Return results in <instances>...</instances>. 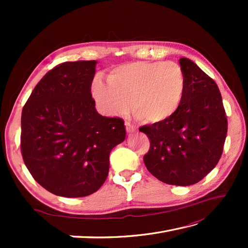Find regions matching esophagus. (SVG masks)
Returning <instances> with one entry per match:
<instances>
[{
	"mask_svg": "<svg viewBox=\"0 0 248 248\" xmlns=\"http://www.w3.org/2000/svg\"><path fill=\"white\" fill-rule=\"evenodd\" d=\"M124 125H125V130H127V132L128 133H132V132H135L136 131V125L135 124H131L130 121H125L124 123Z\"/></svg>",
	"mask_w": 248,
	"mask_h": 248,
	"instance_id": "34e87169",
	"label": "esophagus"
}]
</instances>
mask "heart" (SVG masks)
<instances>
[{"mask_svg": "<svg viewBox=\"0 0 248 248\" xmlns=\"http://www.w3.org/2000/svg\"><path fill=\"white\" fill-rule=\"evenodd\" d=\"M93 98L108 114L133 113L146 123H161L180 107L186 93L182 68L173 62H132L114 68L108 83L93 82Z\"/></svg>", "mask_w": 248, "mask_h": 248, "instance_id": "b5f03b06", "label": "heart"}]
</instances>
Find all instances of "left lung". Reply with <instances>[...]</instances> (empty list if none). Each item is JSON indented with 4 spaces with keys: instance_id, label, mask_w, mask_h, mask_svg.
<instances>
[{
    "instance_id": "left-lung-1",
    "label": "left lung",
    "mask_w": 248,
    "mask_h": 248,
    "mask_svg": "<svg viewBox=\"0 0 248 248\" xmlns=\"http://www.w3.org/2000/svg\"><path fill=\"white\" fill-rule=\"evenodd\" d=\"M186 93L170 117L140 128L150 140L144 163L151 175L171 186L199 182L223 154L228 121L219 89L191 60H179Z\"/></svg>"
}]
</instances>
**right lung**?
I'll return each mask as SVG.
<instances>
[{
  "instance_id": "right-lung-1",
  "label": "right lung",
  "mask_w": 248,
  "mask_h": 248,
  "mask_svg": "<svg viewBox=\"0 0 248 248\" xmlns=\"http://www.w3.org/2000/svg\"><path fill=\"white\" fill-rule=\"evenodd\" d=\"M96 61L66 62L41 78L21 115V154L31 175L62 197L88 196L107 180L109 154L125 139L124 120L94 108Z\"/></svg>"
}]
</instances>
